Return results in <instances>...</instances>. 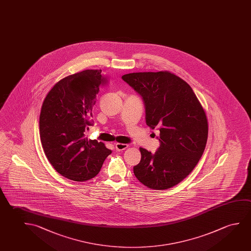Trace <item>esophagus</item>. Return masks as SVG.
Listing matches in <instances>:
<instances>
[{"label": "esophagus", "mask_w": 251, "mask_h": 251, "mask_svg": "<svg viewBox=\"0 0 251 251\" xmlns=\"http://www.w3.org/2000/svg\"><path fill=\"white\" fill-rule=\"evenodd\" d=\"M127 147H128V145H127V144H125V143H116V151H124L125 149H127Z\"/></svg>", "instance_id": "esophagus-1"}]
</instances>
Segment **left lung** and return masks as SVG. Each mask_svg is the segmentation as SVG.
Returning <instances> with one entry per match:
<instances>
[{"label": "left lung", "instance_id": "left-lung-1", "mask_svg": "<svg viewBox=\"0 0 251 251\" xmlns=\"http://www.w3.org/2000/svg\"><path fill=\"white\" fill-rule=\"evenodd\" d=\"M122 78L143 97L147 125L160 130L161 144L154 154L140 148L135 177L150 189H170L189 176L203 154L208 132L204 109L191 87L169 71Z\"/></svg>", "mask_w": 251, "mask_h": 251}]
</instances>
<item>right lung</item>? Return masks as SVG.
<instances>
[{
  "label": "right lung",
  "mask_w": 251,
  "mask_h": 251,
  "mask_svg": "<svg viewBox=\"0 0 251 251\" xmlns=\"http://www.w3.org/2000/svg\"><path fill=\"white\" fill-rule=\"evenodd\" d=\"M105 82L101 70H83L58 81L43 100L39 120L43 151L54 170L72 181L95 177L111 154L104 143L84 134Z\"/></svg>",
  "instance_id": "obj_1"
}]
</instances>
